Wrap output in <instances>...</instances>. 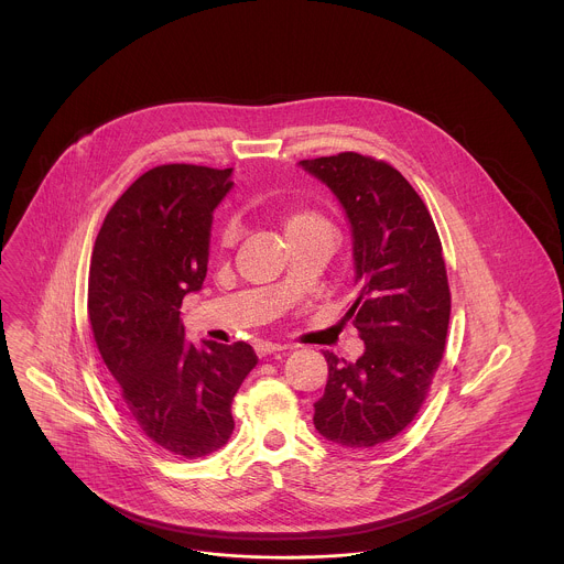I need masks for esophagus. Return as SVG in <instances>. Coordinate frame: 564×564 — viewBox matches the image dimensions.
I'll use <instances>...</instances> for the list:
<instances>
[{"label": "esophagus", "instance_id": "obj_1", "mask_svg": "<svg viewBox=\"0 0 564 564\" xmlns=\"http://www.w3.org/2000/svg\"><path fill=\"white\" fill-rule=\"evenodd\" d=\"M284 349H291V347H289V345H280V343H271V340H260V343H256V354H258V356H269V354L284 351Z\"/></svg>", "mask_w": 564, "mask_h": 564}]
</instances>
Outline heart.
I'll return each mask as SVG.
<instances>
[{"instance_id":"b5f03b06","label":"heart","mask_w":564,"mask_h":564,"mask_svg":"<svg viewBox=\"0 0 564 564\" xmlns=\"http://www.w3.org/2000/svg\"><path fill=\"white\" fill-rule=\"evenodd\" d=\"M286 239H295V237H306V235H319V232H327L329 235V226L323 219L322 213L313 210V208H291L284 219H282ZM219 241L224 247H228L230 242L235 241V226H226L221 230Z\"/></svg>"}]
</instances>
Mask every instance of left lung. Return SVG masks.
Here are the masks:
<instances>
[{
    "label": "left lung",
    "mask_w": 564,
    "mask_h": 564,
    "mask_svg": "<svg viewBox=\"0 0 564 564\" xmlns=\"http://www.w3.org/2000/svg\"><path fill=\"white\" fill-rule=\"evenodd\" d=\"M300 164L340 202L354 242L356 302L347 311L365 354L327 360L315 427L345 449H369L414 419L441 365L449 284L434 221L398 169L343 152Z\"/></svg>",
    "instance_id": "8db88e82"
}]
</instances>
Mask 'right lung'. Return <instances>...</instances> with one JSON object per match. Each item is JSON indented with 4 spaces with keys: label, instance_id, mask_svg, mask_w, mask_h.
Segmentation results:
<instances>
[{
    "label": "right lung",
    "instance_id": "right-lung-1",
    "mask_svg": "<svg viewBox=\"0 0 564 564\" xmlns=\"http://www.w3.org/2000/svg\"><path fill=\"white\" fill-rule=\"evenodd\" d=\"M232 169L161 164L108 210L88 271V322L132 423L161 449L202 458L235 430L232 400L258 358L247 343L184 338L180 306L208 271L213 213Z\"/></svg>",
    "mask_w": 564,
    "mask_h": 564
}]
</instances>
